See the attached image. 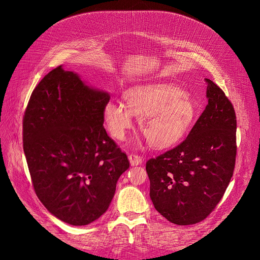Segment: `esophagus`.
<instances>
[{
    "instance_id": "34e87169",
    "label": "esophagus",
    "mask_w": 260,
    "mask_h": 260,
    "mask_svg": "<svg viewBox=\"0 0 260 260\" xmlns=\"http://www.w3.org/2000/svg\"><path fill=\"white\" fill-rule=\"evenodd\" d=\"M129 160H130V163L131 165H139L142 163V157L139 156L138 154H135V153H131L129 155Z\"/></svg>"
}]
</instances>
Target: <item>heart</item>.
I'll use <instances>...</instances> for the list:
<instances>
[{
  "label": "heart",
  "instance_id": "1",
  "mask_svg": "<svg viewBox=\"0 0 260 260\" xmlns=\"http://www.w3.org/2000/svg\"><path fill=\"white\" fill-rule=\"evenodd\" d=\"M123 97L125 105L109 101L103 108L108 130L118 140L126 138L134 115L140 117V129L152 147L168 148L183 139L195 117L191 97L172 84L136 86L126 90Z\"/></svg>",
  "mask_w": 260,
  "mask_h": 260
}]
</instances>
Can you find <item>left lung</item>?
Segmentation results:
<instances>
[{"label":"left lung","mask_w":260,"mask_h":260,"mask_svg":"<svg viewBox=\"0 0 260 260\" xmlns=\"http://www.w3.org/2000/svg\"><path fill=\"white\" fill-rule=\"evenodd\" d=\"M208 104L187 138L146 162L155 209L177 225L204 220L216 207L233 175L236 116L222 89L210 79Z\"/></svg>","instance_id":"8db88e82"}]
</instances>
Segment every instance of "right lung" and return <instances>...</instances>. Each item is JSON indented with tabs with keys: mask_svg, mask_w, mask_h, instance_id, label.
Returning <instances> with one entry per match:
<instances>
[{
	"mask_svg": "<svg viewBox=\"0 0 260 260\" xmlns=\"http://www.w3.org/2000/svg\"><path fill=\"white\" fill-rule=\"evenodd\" d=\"M109 100L59 66L40 81L23 117V147L38 198L71 225L106 212L130 165L103 126Z\"/></svg>",
	"mask_w": 260,
	"mask_h": 260,
	"instance_id": "1",
	"label": "right lung"
}]
</instances>
